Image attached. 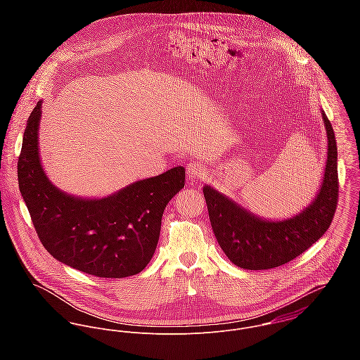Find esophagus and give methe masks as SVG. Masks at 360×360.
Returning a JSON list of instances; mask_svg holds the SVG:
<instances>
[{"label":"esophagus","mask_w":360,"mask_h":360,"mask_svg":"<svg viewBox=\"0 0 360 360\" xmlns=\"http://www.w3.org/2000/svg\"><path fill=\"white\" fill-rule=\"evenodd\" d=\"M206 173L207 172H206L205 166L198 160H194L187 166V176L191 181H198V180L204 179Z\"/></svg>","instance_id":"34e87169"}]
</instances>
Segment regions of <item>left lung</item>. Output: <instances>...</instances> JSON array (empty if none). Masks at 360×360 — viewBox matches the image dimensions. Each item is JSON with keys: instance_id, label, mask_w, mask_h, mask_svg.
<instances>
[{"instance_id": "1", "label": "left lung", "mask_w": 360, "mask_h": 360, "mask_svg": "<svg viewBox=\"0 0 360 360\" xmlns=\"http://www.w3.org/2000/svg\"><path fill=\"white\" fill-rule=\"evenodd\" d=\"M327 162L323 183L313 202L300 214L285 220H266L217 193L204 187V197L214 237L236 266L248 270L273 269L291 262L310 248L330 227L338 202L337 143L326 113Z\"/></svg>"}]
</instances>
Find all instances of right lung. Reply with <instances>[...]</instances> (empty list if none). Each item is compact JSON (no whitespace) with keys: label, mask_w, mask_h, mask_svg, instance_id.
<instances>
[{"label":"right lung","mask_w":360,"mask_h":360,"mask_svg":"<svg viewBox=\"0 0 360 360\" xmlns=\"http://www.w3.org/2000/svg\"><path fill=\"white\" fill-rule=\"evenodd\" d=\"M41 101L29 116L18 159L19 190L44 248L56 260L87 274L122 278L151 260L167 202L184 187L176 166L101 200L69 195L44 173L39 155Z\"/></svg>","instance_id":"right-lung-1"}]
</instances>
